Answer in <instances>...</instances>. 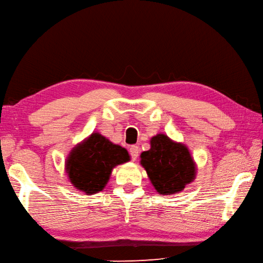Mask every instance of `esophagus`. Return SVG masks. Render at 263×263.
<instances>
[{
  "label": "esophagus",
  "mask_w": 263,
  "mask_h": 263,
  "mask_svg": "<svg viewBox=\"0 0 263 263\" xmlns=\"http://www.w3.org/2000/svg\"><path fill=\"white\" fill-rule=\"evenodd\" d=\"M129 153H130V156H132V159H133V161H136L137 157H138V153H139L138 146H135V145L130 146Z\"/></svg>",
  "instance_id": "1"
}]
</instances>
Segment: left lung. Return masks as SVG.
Listing matches in <instances>:
<instances>
[{
    "instance_id": "left-lung-1",
    "label": "left lung",
    "mask_w": 263,
    "mask_h": 263,
    "mask_svg": "<svg viewBox=\"0 0 263 263\" xmlns=\"http://www.w3.org/2000/svg\"><path fill=\"white\" fill-rule=\"evenodd\" d=\"M140 164L162 195L181 192L195 177V164L187 147L173 142L164 134L151 139V149L142 153Z\"/></svg>"
}]
</instances>
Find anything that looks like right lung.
<instances>
[{
  "mask_svg": "<svg viewBox=\"0 0 263 263\" xmlns=\"http://www.w3.org/2000/svg\"><path fill=\"white\" fill-rule=\"evenodd\" d=\"M128 161L129 155L125 148L93 133L70 153L66 167L73 186L92 194L106 186L115 166Z\"/></svg>",
  "mask_w": 263,
  "mask_h": 263,
  "instance_id": "obj_1",
  "label": "right lung"
}]
</instances>
